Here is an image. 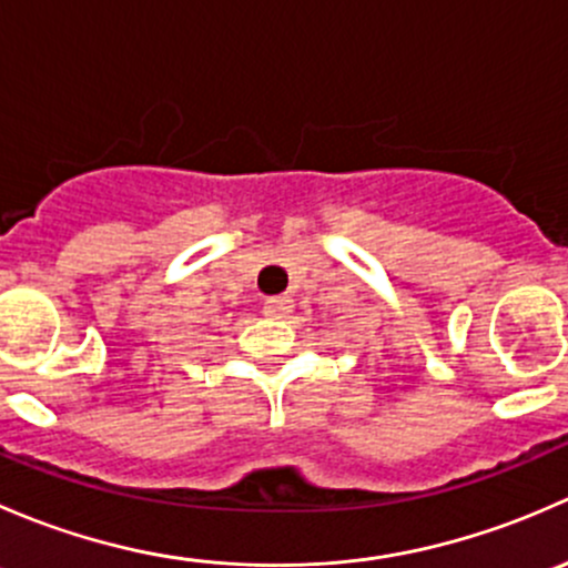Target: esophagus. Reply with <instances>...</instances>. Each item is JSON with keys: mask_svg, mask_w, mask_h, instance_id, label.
<instances>
[{"mask_svg": "<svg viewBox=\"0 0 568 568\" xmlns=\"http://www.w3.org/2000/svg\"><path fill=\"white\" fill-rule=\"evenodd\" d=\"M291 307H294V300L291 296H272V300H266V316L268 318H285L291 313Z\"/></svg>", "mask_w": 568, "mask_h": 568, "instance_id": "esophagus-1", "label": "esophagus"}]
</instances>
